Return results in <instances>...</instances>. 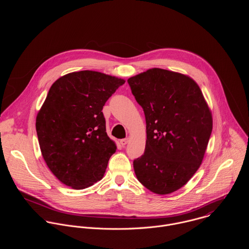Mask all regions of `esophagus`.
<instances>
[{"instance_id": "esophagus-1", "label": "esophagus", "mask_w": 249, "mask_h": 249, "mask_svg": "<svg viewBox=\"0 0 249 249\" xmlns=\"http://www.w3.org/2000/svg\"><path fill=\"white\" fill-rule=\"evenodd\" d=\"M128 142H129L128 139H121V140H120V145H121L122 147H125V146L128 144Z\"/></svg>"}]
</instances>
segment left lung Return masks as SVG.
<instances>
[{"mask_svg": "<svg viewBox=\"0 0 249 249\" xmlns=\"http://www.w3.org/2000/svg\"><path fill=\"white\" fill-rule=\"evenodd\" d=\"M146 117L145 153L134 160L138 180L166 195L184 186L200 167L213 129L212 112L190 77L153 68L128 79Z\"/></svg>", "mask_w": 249, "mask_h": 249, "instance_id": "left-lung-1", "label": "left lung"}]
</instances>
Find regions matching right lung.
Returning <instances> with one entry per match:
<instances>
[{"mask_svg":"<svg viewBox=\"0 0 249 249\" xmlns=\"http://www.w3.org/2000/svg\"><path fill=\"white\" fill-rule=\"evenodd\" d=\"M125 80L95 71L59 78L36 116L42 157L65 185L85 189L99 181L116 144L106 133L102 108Z\"/></svg>","mask_w":249,"mask_h":249,"instance_id":"right-lung-1","label":"right lung"}]
</instances>
